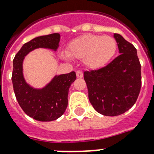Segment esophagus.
Instances as JSON below:
<instances>
[{
    "label": "esophagus",
    "instance_id": "obj_1",
    "mask_svg": "<svg viewBox=\"0 0 154 154\" xmlns=\"http://www.w3.org/2000/svg\"><path fill=\"white\" fill-rule=\"evenodd\" d=\"M76 74H77V77H78V78H82V77H83V72H82L77 71Z\"/></svg>",
    "mask_w": 154,
    "mask_h": 154
}]
</instances>
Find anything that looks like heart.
I'll return each instance as SVG.
<instances>
[{
  "mask_svg": "<svg viewBox=\"0 0 154 154\" xmlns=\"http://www.w3.org/2000/svg\"><path fill=\"white\" fill-rule=\"evenodd\" d=\"M117 48V41L112 36L85 34L68 44L67 54L70 58L83 59L87 68L96 70L109 63L114 56Z\"/></svg>",
  "mask_w": 154,
  "mask_h": 154,
  "instance_id": "heart-1",
  "label": "heart"
}]
</instances>
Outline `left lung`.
<instances>
[{"label":"left lung","instance_id":"8db88e82","mask_svg":"<svg viewBox=\"0 0 154 154\" xmlns=\"http://www.w3.org/2000/svg\"><path fill=\"white\" fill-rule=\"evenodd\" d=\"M119 55L103 68L85 72L84 80L94 109L104 116H118L129 110L141 87V66L135 46L114 33Z\"/></svg>","mask_w":154,"mask_h":154}]
</instances>
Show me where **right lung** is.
I'll return each mask as SVG.
<instances>
[{"instance_id":"add662e5","label":"right lung","mask_w":154,"mask_h":154,"mask_svg":"<svg viewBox=\"0 0 154 154\" xmlns=\"http://www.w3.org/2000/svg\"><path fill=\"white\" fill-rule=\"evenodd\" d=\"M60 41V33L35 37L23 45L13 60L12 82L18 103L26 114L40 122L54 121L64 113L68 106V90L76 80V73L71 72L55 75L44 87L35 88L25 80L23 63L25 56L36 49L56 51Z\"/></svg>"}]
</instances>
